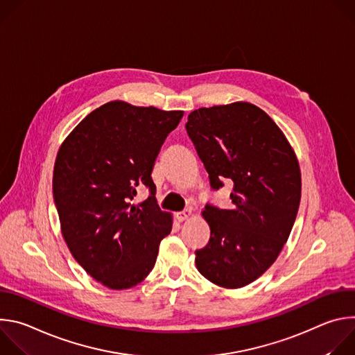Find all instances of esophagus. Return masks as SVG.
I'll list each match as a JSON object with an SVG mask.
<instances>
[{
  "label": "esophagus",
  "instance_id": "obj_1",
  "mask_svg": "<svg viewBox=\"0 0 355 355\" xmlns=\"http://www.w3.org/2000/svg\"><path fill=\"white\" fill-rule=\"evenodd\" d=\"M191 215H192V211H191V209H185V211L177 212V214H175V218H177V220L184 222V220L189 219V218H191Z\"/></svg>",
  "mask_w": 355,
  "mask_h": 355
}]
</instances>
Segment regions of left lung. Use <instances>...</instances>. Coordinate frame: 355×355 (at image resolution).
Wrapping results in <instances>:
<instances>
[{"label":"left lung","instance_id":"8db88e82","mask_svg":"<svg viewBox=\"0 0 355 355\" xmlns=\"http://www.w3.org/2000/svg\"><path fill=\"white\" fill-rule=\"evenodd\" d=\"M187 133L211 188L233 182L232 208L207 204L209 243L196 250L198 271L223 288H241L277 260L295 223L300 170L285 135L259 107L234 103L188 115Z\"/></svg>","mask_w":355,"mask_h":355}]
</instances>
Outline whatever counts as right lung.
Segmentation results:
<instances>
[{
	"instance_id": "add662e5",
	"label": "right lung",
	"mask_w": 355,
	"mask_h": 355,
	"mask_svg": "<svg viewBox=\"0 0 355 355\" xmlns=\"http://www.w3.org/2000/svg\"><path fill=\"white\" fill-rule=\"evenodd\" d=\"M182 115L112 101L87 115L59 150L53 198L63 237L76 261L111 289L141 282L171 232L151 171ZM140 187L149 196L133 206Z\"/></svg>"
}]
</instances>
